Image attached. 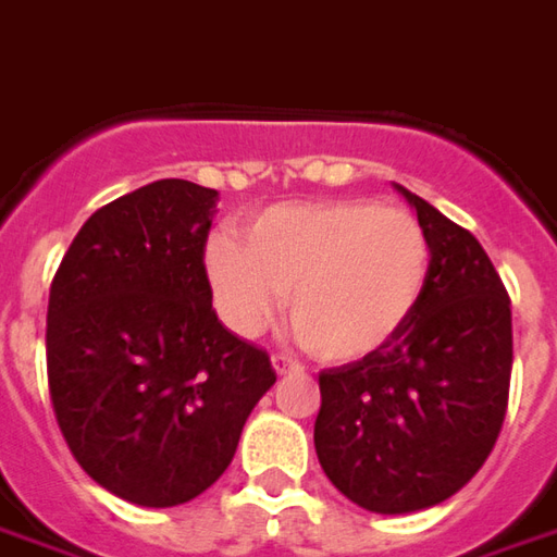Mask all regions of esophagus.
Instances as JSON below:
<instances>
[{
	"instance_id": "esophagus-1",
	"label": "esophagus",
	"mask_w": 557,
	"mask_h": 557,
	"mask_svg": "<svg viewBox=\"0 0 557 557\" xmlns=\"http://www.w3.org/2000/svg\"><path fill=\"white\" fill-rule=\"evenodd\" d=\"M274 371L280 373V376H286V373H301L305 368H301V361L295 359V356H289V352H274Z\"/></svg>"
}]
</instances>
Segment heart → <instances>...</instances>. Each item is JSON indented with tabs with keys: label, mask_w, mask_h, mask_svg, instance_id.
Wrapping results in <instances>:
<instances>
[{
	"label": "heart",
	"mask_w": 557,
	"mask_h": 557,
	"mask_svg": "<svg viewBox=\"0 0 557 557\" xmlns=\"http://www.w3.org/2000/svg\"><path fill=\"white\" fill-rule=\"evenodd\" d=\"M431 268L413 213L368 201L277 205L247 228V244L213 235L205 271L232 332L265 329L286 292L301 344L319 359H361L392 341L422 301Z\"/></svg>",
	"instance_id": "obj_1"
}]
</instances>
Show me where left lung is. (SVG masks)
I'll use <instances>...</instances> for the list:
<instances>
[{"label":"left lung","instance_id":"1","mask_svg":"<svg viewBox=\"0 0 557 557\" xmlns=\"http://www.w3.org/2000/svg\"><path fill=\"white\" fill-rule=\"evenodd\" d=\"M431 247L422 301L392 341L319 373L313 443L334 488L400 516L465 488L495 449L512 373L509 295L468 228L398 186Z\"/></svg>","mask_w":557,"mask_h":557}]
</instances>
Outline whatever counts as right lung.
Segmentation results:
<instances>
[{"mask_svg": "<svg viewBox=\"0 0 557 557\" xmlns=\"http://www.w3.org/2000/svg\"><path fill=\"white\" fill-rule=\"evenodd\" d=\"M216 189L157 181L77 232L48 301V386L75 461L111 495L177 507L220 480L277 373L213 313Z\"/></svg>", "mask_w": 557, "mask_h": 557, "instance_id": "1", "label": "right lung"}]
</instances>
